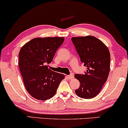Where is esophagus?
<instances>
[{"label": "esophagus", "mask_w": 128, "mask_h": 128, "mask_svg": "<svg viewBox=\"0 0 128 128\" xmlns=\"http://www.w3.org/2000/svg\"><path fill=\"white\" fill-rule=\"evenodd\" d=\"M68 78H69V79H73V78H74V74L73 73H72L70 75H68Z\"/></svg>", "instance_id": "esophagus-1"}]
</instances>
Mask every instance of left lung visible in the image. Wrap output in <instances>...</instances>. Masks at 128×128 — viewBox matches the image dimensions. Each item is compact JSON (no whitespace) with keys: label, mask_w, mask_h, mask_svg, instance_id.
Listing matches in <instances>:
<instances>
[{"label":"left lung","mask_w":128,"mask_h":128,"mask_svg":"<svg viewBox=\"0 0 128 128\" xmlns=\"http://www.w3.org/2000/svg\"><path fill=\"white\" fill-rule=\"evenodd\" d=\"M72 41L81 62L87 67L84 74L74 75L80 84L75 92L82 98L95 97L100 92L109 74V50L102 41L93 36L72 37Z\"/></svg>","instance_id":"left-lung-1"}]
</instances>
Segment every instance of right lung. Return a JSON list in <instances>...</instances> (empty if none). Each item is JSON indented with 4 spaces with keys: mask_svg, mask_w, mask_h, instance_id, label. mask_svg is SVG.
Returning a JSON list of instances; mask_svg holds the SVG:
<instances>
[{
    "mask_svg": "<svg viewBox=\"0 0 128 128\" xmlns=\"http://www.w3.org/2000/svg\"><path fill=\"white\" fill-rule=\"evenodd\" d=\"M64 40V37L36 38L22 47L18 65L28 92L39 100L55 95L64 75L49 69L55 54Z\"/></svg>",
    "mask_w": 128,
    "mask_h": 128,
    "instance_id": "1",
    "label": "right lung"
}]
</instances>
